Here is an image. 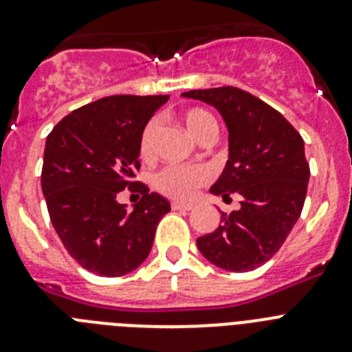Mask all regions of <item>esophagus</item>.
Masks as SVG:
<instances>
[{
    "label": "esophagus",
    "instance_id": "esophagus-1",
    "mask_svg": "<svg viewBox=\"0 0 352 352\" xmlns=\"http://www.w3.org/2000/svg\"><path fill=\"white\" fill-rule=\"evenodd\" d=\"M192 204L190 203H179V201H174L173 203V210H183V211H188L192 210Z\"/></svg>",
    "mask_w": 352,
    "mask_h": 352
}]
</instances>
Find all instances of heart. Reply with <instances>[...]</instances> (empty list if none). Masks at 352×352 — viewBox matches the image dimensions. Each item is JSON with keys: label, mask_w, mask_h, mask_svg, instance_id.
Returning a JSON list of instances; mask_svg holds the SVG:
<instances>
[{"label": "heart", "mask_w": 352, "mask_h": 352, "mask_svg": "<svg viewBox=\"0 0 352 352\" xmlns=\"http://www.w3.org/2000/svg\"><path fill=\"white\" fill-rule=\"evenodd\" d=\"M183 123L195 141H203L208 135L219 133L217 120L203 109H192L183 114ZM158 133V121L151 120L144 126L139 141V151L142 157H149L153 153L155 138ZM210 179V170L203 166H167L155 176V185L160 192L174 199L190 197L199 185Z\"/></svg>", "instance_id": "heart-1"}]
</instances>
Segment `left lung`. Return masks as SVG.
Returning <instances> with one entry per match:
<instances>
[{"mask_svg": "<svg viewBox=\"0 0 352 352\" xmlns=\"http://www.w3.org/2000/svg\"><path fill=\"white\" fill-rule=\"evenodd\" d=\"M219 111L229 133V158L210 194H239L241 208L222 213L213 232L197 238L199 252L226 272H250L275 256L307 197L310 169L300 133L278 111L243 89L182 93Z\"/></svg>", "mask_w": 352, "mask_h": 352, "instance_id": "obj_1", "label": "left lung"}]
</instances>
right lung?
I'll return each instance as SVG.
<instances>
[{"instance_id":"1","label":"right lung","mask_w":352,"mask_h":352,"mask_svg":"<svg viewBox=\"0 0 352 352\" xmlns=\"http://www.w3.org/2000/svg\"><path fill=\"white\" fill-rule=\"evenodd\" d=\"M169 95H114L72 111L45 141L42 192L65 248L88 272L121 276L139 268L153 247L164 195L132 182L139 141ZM130 186L143 195L129 210L116 195Z\"/></svg>"}]
</instances>
